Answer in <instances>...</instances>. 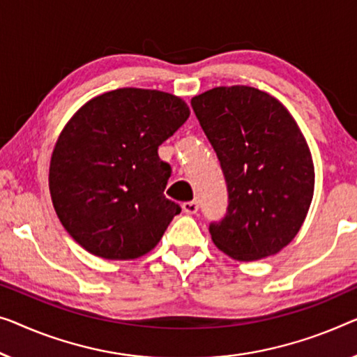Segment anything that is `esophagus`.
Wrapping results in <instances>:
<instances>
[{"instance_id":"34e87169","label":"esophagus","mask_w":357,"mask_h":357,"mask_svg":"<svg viewBox=\"0 0 357 357\" xmlns=\"http://www.w3.org/2000/svg\"><path fill=\"white\" fill-rule=\"evenodd\" d=\"M183 210H184V213H188V215H194V213L199 211V202H197V200L184 202Z\"/></svg>"}]
</instances>
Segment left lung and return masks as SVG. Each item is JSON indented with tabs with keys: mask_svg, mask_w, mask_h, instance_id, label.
<instances>
[{
	"mask_svg": "<svg viewBox=\"0 0 357 357\" xmlns=\"http://www.w3.org/2000/svg\"><path fill=\"white\" fill-rule=\"evenodd\" d=\"M220 160L226 215L215 245L238 261L275 255L300 231L314 194V165L294 116L252 86H220L190 100Z\"/></svg>",
	"mask_w": 357,
	"mask_h": 357,
	"instance_id": "left-lung-1",
	"label": "left lung"
}]
</instances>
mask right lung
I'll return each mask as SVG.
<instances>
[{"label": "right lung", "instance_id": "right-lung-1", "mask_svg": "<svg viewBox=\"0 0 357 357\" xmlns=\"http://www.w3.org/2000/svg\"><path fill=\"white\" fill-rule=\"evenodd\" d=\"M176 96L121 88L83 105L52 151L50 190L62 226L89 253L135 259L181 213L165 197L172 167L158 146L189 119Z\"/></svg>", "mask_w": 357, "mask_h": 357}]
</instances>
